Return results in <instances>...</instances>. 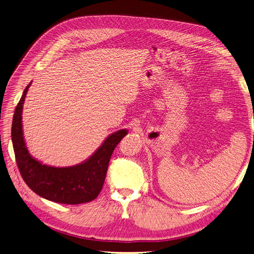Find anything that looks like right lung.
I'll return each instance as SVG.
<instances>
[{"label": "right lung", "mask_w": 254, "mask_h": 254, "mask_svg": "<svg viewBox=\"0 0 254 254\" xmlns=\"http://www.w3.org/2000/svg\"><path fill=\"white\" fill-rule=\"evenodd\" d=\"M31 83L18 102L11 127L15 160L21 178L29 188L48 200L64 204L90 202L100 194L106 179L110 159L116 145L127 129H119L110 135L92 156L70 167H53L33 158L24 139L21 114L25 97Z\"/></svg>", "instance_id": "1"}]
</instances>
